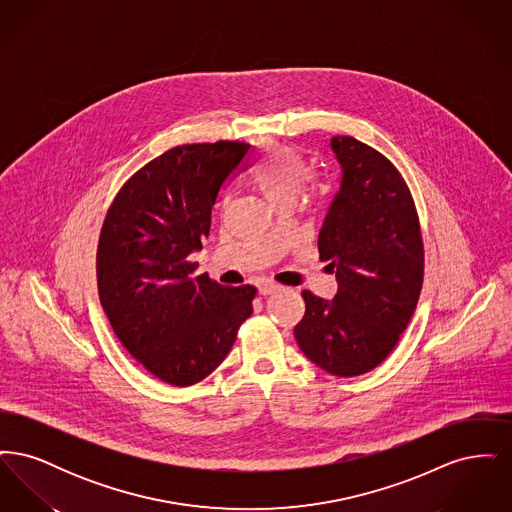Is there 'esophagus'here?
Here are the masks:
<instances>
[{
  "label": "esophagus",
  "instance_id": "obj_1",
  "mask_svg": "<svg viewBox=\"0 0 512 512\" xmlns=\"http://www.w3.org/2000/svg\"><path fill=\"white\" fill-rule=\"evenodd\" d=\"M278 290H280V284L270 282V280H263V282L259 284V293H261V295H270V293L278 292Z\"/></svg>",
  "mask_w": 512,
  "mask_h": 512
}]
</instances>
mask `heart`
I'll use <instances>...</instances> for the list:
<instances>
[{
    "label": "heart",
    "mask_w": 512,
    "mask_h": 512,
    "mask_svg": "<svg viewBox=\"0 0 512 512\" xmlns=\"http://www.w3.org/2000/svg\"><path fill=\"white\" fill-rule=\"evenodd\" d=\"M311 180L313 192H324L326 184L311 176V161L303 149L293 146L268 147L261 163L253 172V184L278 209L284 203H293L295 197Z\"/></svg>",
    "instance_id": "heart-1"
}]
</instances>
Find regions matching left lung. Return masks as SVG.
I'll return each mask as SVG.
<instances>
[{
	"label": "left lung",
	"mask_w": 512,
	"mask_h": 512,
	"mask_svg": "<svg viewBox=\"0 0 512 512\" xmlns=\"http://www.w3.org/2000/svg\"><path fill=\"white\" fill-rule=\"evenodd\" d=\"M343 169L318 234L338 293L301 292L305 315L293 328L301 351L322 370L351 378L384 363L411 322L424 280V244L413 195L386 155L334 136Z\"/></svg>",
	"instance_id": "obj_1"
}]
</instances>
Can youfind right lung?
<instances>
[{
    "label": "right lung",
    "instance_id": "add662e5",
    "mask_svg": "<svg viewBox=\"0 0 512 512\" xmlns=\"http://www.w3.org/2000/svg\"><path fill=\"white\" fill-rule=\"evenodd\" d=\"M251 157L244 142L171 147L134 172L107 209L99 301L124 349L165 384L207 378L253 313L255 286H220L192 261L222 188Z\"/></svg>",
    "mask_w": 512,
    "mask_h": 512
}]
</instances>
